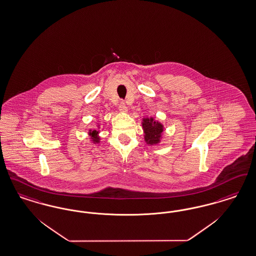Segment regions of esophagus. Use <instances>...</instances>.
Returning a JSON list of instances; mask_svg holds the SVG:
<instances>
[{
	"label": "esophagus",
	"mask_w": 256,
	"mask_h": 256,
	"mask_svg": "<svg viewBox=\"0 0 256 256\" xmlns=\"http://www.w3.org/2000/svg\"><path fill=\"white\" fill-rule=\"evenodd\" d=\"M119 108V110H120L121 112H128L126 104L123 101L119 104V108Z\"/></svg>",
	"instance_id": "1"
}]
</instances>
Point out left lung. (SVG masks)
Instances as JSON below:
<instances>
[{
	"instance_id": "left-lung-1",
	"label": "left lung",
	"mask_w": 256,
	"mask_h": 256,
	"mask_svg": "<svg viewBox=\"0 0 256 256\" xmlns=\"http://www.w3.org/2000/svg\"><path fill=\"white\" fill-rule=\"evenodd\" d=\"M143 128L144 132V140L148 144H154L160 142L161 134L163 132V126L152 118H146L143 120Z\"/></svg>"
}]
</instances>
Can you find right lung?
I'll use <instances>...</instances> for the list:
<instances>
[{"instance_id":"obj_1","label":"right lung","mask_w":256,"mask_h":256,"mask_svg":"<svg viewBox=\"0 0 256 256\" xmlns=\"http://www.w3.org/2000/svg\"><path fill=\"white\" fill-rule=\"evenodd\" d=\"M97 133H98L97 130H92V132H90V134H92V137H93V141H94V142H99V141H98L99 138L96 136Z\"/></svg>"}]
</instances>
